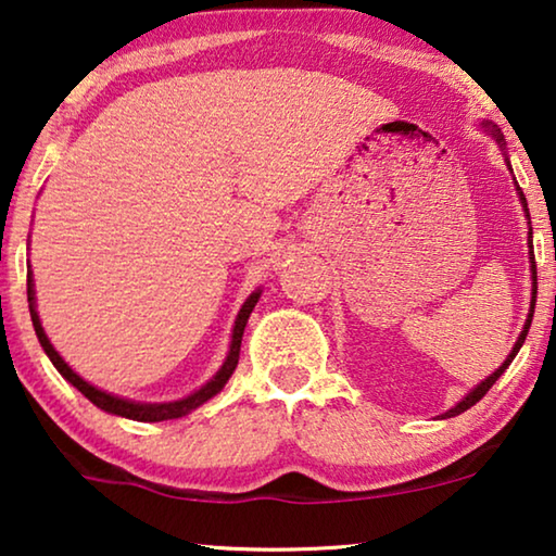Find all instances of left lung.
Segmentation results:
<instances>
[{
    "mask_svg": "<svg viewBox=\"0 0 556 556\" xmlns=\"http://www.w3.org/2000/svg\"><path fill=\"white\" fill-rule=\"evenodd\" d=\"M481 127H484V130L489 132V135H492V138L498 142V148H502L504 150V135H502V130H498V127L496 125H492V123H489V119H484V123H481ZM509 170H511V165H509ZM517 190H519V200H521V205H525V213H527V218H529V207H527V198H525V192H521V188H519V185H517ZM527 243H529V248H532V228H529V240H527ZM529 255H532V258H529V261H532V265H529V268H532V280H534V283H532V305H529V316H527V324H525V331H521L519 333V338H517V343H514V349H511V353H509V356H506V361H504V364L502 366H498L496 368V371L492 374V376H489V378H484V381H481L479 386H477V389H473V391H469V393H466V396L462 399V401H458V404L454 406V408H448V412L446 414H441V418H452V416H458V414H464L466 412V408H471L473 404H477V401H481V399H484V393L489 391V389H492V386L498 381V376H502L504 371H506V368H509V364H511V361H514V356H517V353H519V349H521V343H525V338H527V333H529V326H532V316H534V305H536V263H534V251H529Z\"/></svg>",
    "mask_w": 556,
    "mask_h": 556,
    "instance_id": "8db88e82",
    "label": "left lung"
}]
</instances>
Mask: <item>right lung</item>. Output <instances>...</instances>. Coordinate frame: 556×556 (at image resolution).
Masks as SVG:
<instances>
[{
    "label": "right lung",
    "instance_id": "obj_1",
    "mask_svg": "<svg viewBox=\"0 0 556 556\" xmlns=\"http://www.w3.org/2000/svg\"><path fill=\"white\" fill-rule=\"evenodd\" d=\"M261 298V288L255 293L248 295V301L243 303V308L238 311V318H236V326H232V338H230V351H228V358H225V364L220 366V371L215 374L211 381L205 386H200L198 391H192L190 396H185L180 401H167V404H140V401H130V399H119V396H112V393L98 389V386L87 383L83 376H77L72 368L64 364V358L60 356L58 351H54V345L50 343V338H47L42 324H39V313H37V305H35V280H31V270L27 276V301H29V316H31V326H35V333L39 338V343H42V349L50 361L54 364V368L67 378V381L75 386L79 393H85L87 399L92 401L94 406L102 408V412L108 414H115V416H125V418H132V421H167V418H180L185 414L195 412L198 406H203L207 399H213L215 393L223 391V386L228 383V378L232 376L238 366V358H240V341H243V331H245V324L248 318H251V313L255 308V303H258Z\"/></svg>",
    "mask_w": 556,
    "mask_h": 556
}]
</instances>
